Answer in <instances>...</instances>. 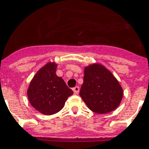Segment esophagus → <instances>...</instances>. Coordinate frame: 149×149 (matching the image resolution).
<instances>
[{
  "label": "esophagus",
  "mask_w": 149,
  "mask_h": 149,
  "mask_svg": "<svg viewBox=\"0 0 149 149\" xmlns=\"http://www.w3.org/2000/svg\"><path fill=\"white\" fill-rule=\"evenodd\" d=\"M72 91H73V92H74V94H76V95H77L78 93H79V87H75L72 88Z\"/></svg>",
  "instance_id": "esophagus-1"
}]
</instances>
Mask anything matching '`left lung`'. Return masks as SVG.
<instances>
[{
  "label": "left lung",
  "mask_w": 149,
  "mask_h": 149,
  "mask_svg": "<svg viewBox=\"0 0 149 149\" xmlns=\"http://www.w3.org/2000/svg\"><path fill=\"white\" fill-rule=\"evenodd\" d=\"M79 96L93 112L105 114L120 105L123 88L112 72L103 65L94 63L84 68Z\"/></svg>",
  "instance_id": "obj_1"
}]
</instances>
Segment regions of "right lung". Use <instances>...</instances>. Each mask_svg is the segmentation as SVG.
<instances>
[{
  "label": "right lung",
  "mask_w": 149,
  "mask_h": 149,
  "mask_svg": "<svg viewBox=\"0 0 149 149\" xmlns=\"http://www.w3.org/2000/svg\"><path fill=\"white\" fill-rule=\"evenodd\" d=\"M55 62H47L37 71L27 89L30 105L44 115L59 112L68 97L73 94L63 79L57 76Z\"/></svg>",
  "instance_id": "1"
}]
</instances>
